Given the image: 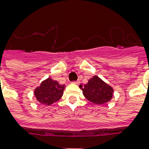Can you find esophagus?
<instances>
[{"mask_svg":"<svg viewBox=\"0 0 149 149\" xmlns=\"http://www.w3.org/2000/svg\"><path fill=\"white\" fill-rule=\"evenodd\" d=\"M79 83H80V82L79 81V80H77V81H73L72 83V84H76V85H78V84H79Z\"/></svg>","mask_w":149,"mask_h":149,"instance_id":"esophagus-1","label":"esophagus"}]
</instances>
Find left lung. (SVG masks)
<instances>
[{
    "label": "left lung",
    "mask_w": 149,
    "mask_h": 149,
    "mask_svg": "<svg viewBox=\"0 0 149 149\" xmlns=\"http://www.w3.org/2000/svg\"><path fill=\"white\" fill-rule=\"evenodd\" d=\"M79 87L83 91L84 97L93 104H104L110 101L113 97V88L97 76L89 79L84 87L82 85Z\"/></svg>",
    "instance_id": "8db88e82"
}]
</instances>
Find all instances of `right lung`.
Listing matches in <instances>:
<instances>
[{"label": "right lung", "instance_id": "right-lung-1", "mask_svg": "<svg viewBox=\"0 0 149 149\" xmlns=\"http://www.w3.org/2000/svg\"><path fill=\"white\" fill-rule=\"evenodd\" d=\"M65 85H61L56 80L48 78L35 89L34 94L40 104L49 106L62 97Z\"/></svg>", "mask_w": 149, "mask_h": 149}]
</instances>
